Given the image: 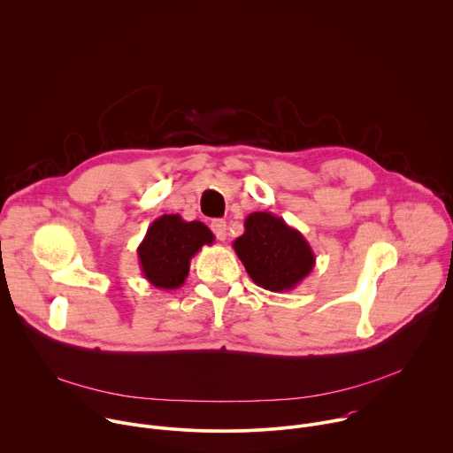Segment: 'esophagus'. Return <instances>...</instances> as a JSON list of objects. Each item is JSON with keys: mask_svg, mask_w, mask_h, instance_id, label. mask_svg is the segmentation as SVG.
Listing matches in <instances>:
<instances>
[{"mask_svg": "<svg viewBox=\"0 0 453 453\" xmlns=\"http://www.w3.org/2000/svg\"><path fill=\"white\" fill-rule=\"evenodd\" d=\"M211 228H212V232H214L218 241H225L226 239V223L223 219H214L211 223Z\"/></svg>", "mask_w": 453, "mask_h": 453, "instance_id": "esophagus-1", "label": "esophagus"}]
</instances>
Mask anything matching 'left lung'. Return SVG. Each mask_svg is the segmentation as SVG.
I'll return each mask as SVG.
<instances>
[{"instance_id":"left-lung-1","label":"left lung","mask_w":453,"mask_h":453,"mask_svg":"<svg viewBox=\"0 0 453 453\" xmlns=\"http://www.w3.org/2000/svg\"><path fill=\"white\" fill-rule=\"evenodd\" d=\"M234 250L250 278L271 292L296 288L315 267V253L304 235L271 212H251Z\"/></svg>"}]
</instances>
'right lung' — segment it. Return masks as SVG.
I'll return each instance as SVG.
<instances>
[{"mask_svg":"<svg viewBox=\"0 0 453 453\" xmlns=\"http://www.w3.org/2000/svg\"><path fill=\"white\" fill-rule=\"evenodd\" d=\"M214 242V234L202 221H184L179 214H163L147 230L138 246L143 276L161 290H175L189 274L191 258L205 244Z\"/></svg>","mask_w":453,"mask_h":453,"instance_id":"add662e5","label":"right lung"}]
</instances>
